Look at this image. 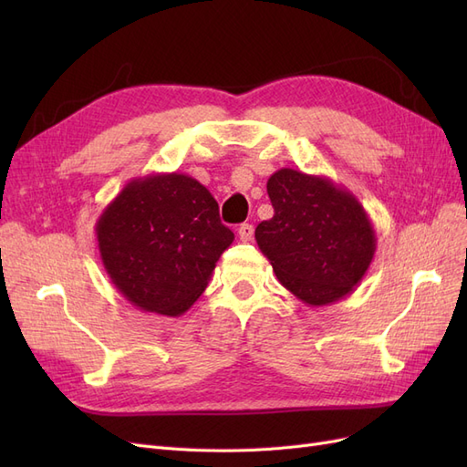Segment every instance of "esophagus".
Returning a JSON list of instances; mask_svg holds the SVG:
<instances>
[{
	"label": "esophagus",
	"instance_id": "obj_1",
	"mask_svg": "<svg viewBox=\"0 0 467 467\" xmlns=\"http://www.w3.org/2000/svg\"><path fill=\"white\" fill-rule=\"evenodd\" d=\"M253 232H255V230H253L251 223H242V225H239V230H237V235H239V239H242V242L247 244L253 239Z\"/></svg>",
	"mask_w": 467,
	"mask_h": 467
}]
</instances>
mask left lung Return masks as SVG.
<instances>
[{
	"label": "left lung",
	"mask_w": 467,
	"mask_h": 467,
	"mask_svg": "<svg viewBox=\"0 0 467 467\" xmlns=\"http://www.w3.org/2000/svg\"><path fill=\"white\" fill-rule=\"evenodd\" d=\"M275 216L255 239L278 282L307 306L345 298L364 278L376 234L364 206L329 177L282 167L266 181Z\"/></svg>",
	"instance_id": "1"
}]
</instances>
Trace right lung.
Instances as JSON below:
<instances>
[{
    "label": "right lung",
    "mask_w": 467,
    "mask_h": 467,
    "mask_svg": "<svg viewBox=\"0 0 467 467\" xmlns=\"http://www.w3.org/2000/svg\"><path fill=\"white\" fill-rule=\"evenodd\" d=\"M117 290L142 312L175 317L206 290L234 232L218 202L185 173H151L124 185L95 223Z\"/></svg>",
    "instance_id": "right-lung-1"
}]
</instances>
